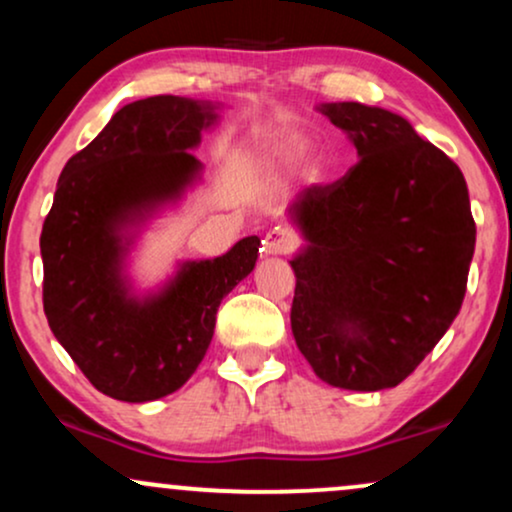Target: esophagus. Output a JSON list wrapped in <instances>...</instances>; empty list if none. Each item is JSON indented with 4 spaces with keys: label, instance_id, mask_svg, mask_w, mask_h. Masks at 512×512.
<instances>
[{
    "label": "esophagus",
    "instance_id": "34e87169",
    "mask_svg": "<svg viewBox=\"0 0 512 512\" xmlns=\"http://www.w3.org/2000/svg\"><path fill=\"white\" fill-rule=\"evenodd\" d=\"M293 248H296V236L286 228H274L262 240L264 255H289Z\"/></svg>",
    "mask_w": 512,
    "mask_h": 512
}]
</instances>
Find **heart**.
Segmentation results:
<instances>
[{
    "label": "heart",
    "mask_w": 512,
    "mask_h": 512,
    "mask_svg": "<svg viewBox=\"0 0 512 512\" xmlns=\"http://www.w3.org/2000/svg\"><path fill=\"white\" fill-rule=\"evenodd\" d=\"M310 144L303 137H279L274 142L267 144L264 149V158H267L269 166L276 168H293L296 163L303 161V156L308 154ZM313 173H320V166H313Z\"/></svg>",
    "instance_id": "1"
}]
</instances>
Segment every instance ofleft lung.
Segmentation results:
<instances>
[{
  "instance_id": "1",
  "label": "left lung",
  "mask_w": 512,
  "mask_h": 512,
  "mask_svg": "<svg viewBox=\"0 0 512 512\" xmlns=\"http://www.w3.org/2000/svg\"><path fill=\"white\" fill-rule=\"evenodd\" d=\"M317 110L349 137L358 163L286 209L303 238L291 260V330L327 385L387 390L462 308L477 243L467 182L402 115L351 101Z\"/></svg>"
}]
</instances>
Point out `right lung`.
<instances>
[{
	"label": "right lung",
	"mask_w": 512,
	"mask_h": 512,
	"mask_svg": "<svg viewBox=\"0 0 512 512\" xmlns=\"http://www.w3.org/2000/svg\"><path fill=\"white\" fill-rule=\"evenodd\" d=\"M221 103L134 101L72 156L40 233L43 308L55 339L103 395L154 402L190 380L214 337L216 310L255 269L260 238L214 260H182L156 289H137L132 252L146 223L202 182L192 151Z\"/></svg>",
	"instance_id": "1"
}]
</instances>
